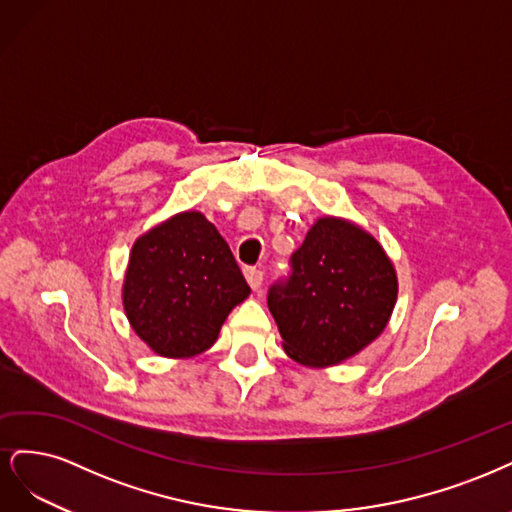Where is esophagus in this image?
Listing matches in <instances>:
<instances>
[{"label":"esophagus","instance_id":"esophagus-1","mask_svg":"<svg viewBox=\"0 0 512 512\" xmlns=\"http://www.w3.org/2000/svg\"><path fill=\"white\" fill-rule=\"evenodd\" d=\"M244 276H246V283H249V287H251L253 291H257V289L263 285V272H261V270L246 268V270H244Z\"/></svg>","mask_w":512,"mask_h":512}]
</instances>
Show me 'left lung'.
Instances as JSON below:
<instances>
[{"label": "left lung", "instance_id": "1", "mask_svg": "<svg viewBox=\"0 0 512 512\" xmlns=\"http://www.w3.org/2000/svg\"><path fill=\"white\" fill-rule=\"evenodd\" d=\"M291 263L289 283L270 289L268 308L293 361L332 368L385 332L398 302V274L364 227L319 217Z\"/></svg>", "mask_w": 512, "mask_h": 512}]
</instances>
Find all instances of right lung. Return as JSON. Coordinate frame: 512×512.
<instances>
[{
	"instance_id": "add662e5",
	"label": "right lung",
	"mask_w": 512,
	"mask_h": 512,
	"mask_svg": "<svg viewBox=\"0 0 512 512\" xmlns=\"http://www.w3.org/2000/svg\"><path fill=\"white\" fill-rule=\"evenodd\" d=\"M251 287L227 242L202 212L185 210L131 246L123 310L155 355L195 357L217 342L221 325Z\"/></svg>"
}]
</instances>
